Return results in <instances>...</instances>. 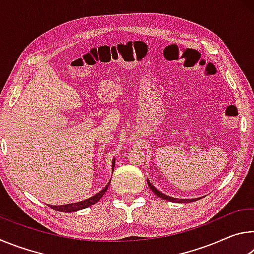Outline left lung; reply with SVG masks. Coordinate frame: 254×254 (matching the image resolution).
<instances>
[{
    "instance_id": "obj_1",
    "label": "left lung",
    "mask_w": 254,
    "mask_h": 254,
    "mask_svg": "<svg viewBox=\"0 0 254 254\" xmlns=\"http://www.w3.org/2000/svg\"><path fill=\"white\" fill-rule=\"evenodd\" d=\"M147 183H148V185H149V187H150V189H151V190L154 192V194H156L158 197H160V198H162V199H166V200H168V201H173V203H191V201H195V200H197V199H200V197L199 198H191V199H183V198H174V197H170V196H167V195H165L163 194V192H161L160 190H158V189L153 186V185L149 182V180L147 179Z\"/></svg>"
}]
</instances>
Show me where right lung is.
<instances>
[{
  "instance_id": "right-lung-1",
  "label": "right lung",
  "mask_w": 254,
  "mask_h": 254,
  "mask_svg": "<svg viewBox=\"0 0 254 254\" xmlns=\"http://www.w3.org/2000/svg\"><path fill=\"white\" fill-rule=\"evenodd\" d=\"M114 166H115V159L112 160V170H114ZM111 183V182H110ZM110 183L106 185V186L102 189L101 191H98L97 194H95L92 197H89V198L85 199V200H81V201H77V203H71V204H66V205H48L50 208H53L55 210H58V212H65V213H71V212H76V210H80V209H84V208H87L89 206L94 205L95 203H97L98 200H100L103 195L105 194L107 188H109V185Z\"/></svg>"
}]
</instances>
